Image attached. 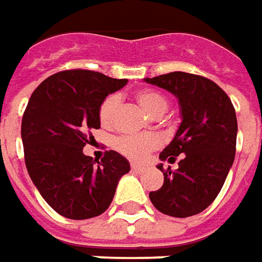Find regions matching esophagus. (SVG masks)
I'll return each mask as SVG.
<instances>
[{
	"mask_svg": "<svg viewBox=\"0 0 262 262\" xmlns=\"http://www.w3.org/2000/svg\"><path fill=\"white\" fill-rule=\"evenodd\" d=\"M132 170H133V172H143V166H142V165H138V163H132Z\"/></svg>",
	"mask_w": 262,
	"mask_h": 262,
	"instance_id": "34e87169",
	"label": "esophagus"
}]
</instances>
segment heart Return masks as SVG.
I'll use <instances>...</instances> for the list:
<instances>
[{
    "instance_id": "heart-1",
    "label": "heart",
    "mask_w": 262,
    "mask_h": 262,
    "mask_svg": "<svg viewBox=\"0 0 262 262\" xmlns=\"http://www.w3.org/2000/svg\"><path fill=\"white\" fill-rule=\"evenodd\" d=\"M135 99L140 107L154 117L162 116L168 108V99L163 94L154 92V90H140L135 94ZM117 107H119L117 96L112 94L101 101L97 116L103 127L110 129L115 124ZM159 145H161L159 139L152 135H129V136L116 139L115 142V147L117 150L132 161L145 159L146 155L155 150L156 147H159Z\"/></svg>"
}]
</instances>
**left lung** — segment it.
Wrapping results in <instances>:
<instances>
[{
  "label": "left lung",
  "instance_id": "8db88e82",
  "mask_svg": "<svg viewBox=\"0 0 262 262\" xmlns=\"http://www.w3.org/2000/svg\"><path fill=\"white\" fill-rule=\"evenodd\" d=\"M145 81L175 94L182 113L175 138L159 155L162 161L170 163L181 156L179 168L165 170L159 165L163 185L150 192L149 198L165 215H196L218 196L234 163L238 132L235 108L228 94L202 76L173 71Z\"/></svg>",
  "mask_w": 262,
  "mask_h": 262
}]
</instances>
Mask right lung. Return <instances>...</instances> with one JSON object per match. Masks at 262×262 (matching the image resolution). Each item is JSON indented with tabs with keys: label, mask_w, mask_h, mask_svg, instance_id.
I'll return each instance as SVG.
<instances>
[{
	"label": "right lung",
	"mask_w": 262,
	"mask_h": 262,
	"mask_svg": "<svg viewBox=\"0 0 262 262\" xmlns=\"http://www.w3.org/2000/svg\"><path fill=\"white\" fill-rule=\"evenodd\" d=\"M126 83L97 71L64 70L44 80L28 100L21 123L28 175L44 201L69 220L101 215L130 170L115 150L100 162L83 154L100 127V103Z\"/></svg>",
	"instance_id": "add662e5"
}]
</instances>
